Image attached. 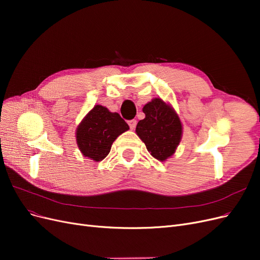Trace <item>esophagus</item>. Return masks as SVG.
I'll return each instance as SVG.
<instances>
[{"label":"esophagus","mask_w":260,"mask_h":260,"mask_svg":"<svg viewBox=\"0 0 260 260\" xmlns=\"http://www.w3.org/2000/svg\"><path fill=\"white\" fill-rule=\"evenodd\" d=\"M128 124L131 130H135L136 127H137V120L136 119H132V120H129L128 121Z\"/></svg>","instance_id":"34e87169"}]
</instances>
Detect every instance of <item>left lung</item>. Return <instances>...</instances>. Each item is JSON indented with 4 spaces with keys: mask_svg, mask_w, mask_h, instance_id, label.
<instances>
[{
    "mask_svg": "<svg viewBox=\"0 0 260 260\" xmlns=\"http://www.w3.org/2000/svg\"><path fill=\"white\" fill-rule=\"evenodd\" d=\"M145 118L137 124L136 132L147 151L159 161L176 152L182 138V123L178 114L161 99H153L143 107Z\"/></svg>",
    "mask_w": 260,
    "mask_h": 260,
    "instance_id": "8db88e82",
    "label": "left lung"
}]
</instances>
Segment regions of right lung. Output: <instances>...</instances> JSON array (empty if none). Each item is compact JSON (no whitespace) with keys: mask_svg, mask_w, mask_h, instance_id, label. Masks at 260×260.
<instances>
[{"mask_svg":"<svg viewBox=\"0 0 260 260\" xmlns=\"http://www.w3.org/2000/svg\"><path fill=\"white\" fill-rule=\"evenodd\" d=\"M127 130L129 125L119 114L95 105L78 125L77 144L83 156L100 161L111 152L114 141Z\"/></svg>","mask_w":260,"mask_h":260,"instance_id":"add662e5","label":"right lung"}]
</instances>
